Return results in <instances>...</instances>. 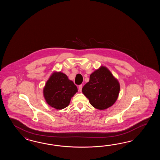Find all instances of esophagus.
<instances>
[{
	"mask_svg": "<svg viewBox=\"0 0 160 160\" xmlns=\"http://www.w3.org/2000/svg\"><path fill=\"white\" fill-rule=\"evenodd\" d=\"M78 88L80 92H81L82 88V85H79Z\"/></svg>",
	"mask_w": 160,
	"mask_h": 160,
	"instance_id": "obj_1",
	"label": "esophagus"
}]
</instances>
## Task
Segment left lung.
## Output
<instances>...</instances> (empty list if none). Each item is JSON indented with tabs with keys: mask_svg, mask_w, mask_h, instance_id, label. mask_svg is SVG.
Wrapping results in <instances>:
<instances>
[{
	"mask_svg": "<svg viewBox=\"0 0 160 160\" xmlns=\"http://www.w3.org/2000/svg\"><path fill=\"white\" fill-rule=\"evenodd\" d=\"M119 90L118 81L108 68L102 66L90 75L82 91L94 108L105 110L115 103Z\"/></svg>",
	"mask_w": 160,
	"mask_h": 160,
	"instance_id": "obj_1",
	"label": "left lung"
}]
</instances>
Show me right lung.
Here are the masks:
<instances>
[{"label":"right lung","instance_id":"add662e5","mask_svg":"<svg viewBox=\"0 0 160 160\" xmlns=\"http://www.w3.org/2000/svg\"><path fill=\"white\" fill-rule=\"evenodd\" d=\"M78 92L74 82L61 72H54L48 79L43 89L44 98L49 105L56 109H63Z\"/></svg>","mask_w":160,"mask_h":160}]
</instances>
